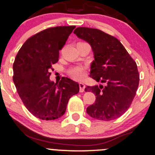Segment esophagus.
<instances>
[{"label": "esophagus", "mask_w": 155, "mask_h": 155, "mask_svg": "<svg viewBox=\"0 0 155 155\" xmlns=\"http://www.w3.org/2000/svg\"><path fill=\"white\" fill-rule=\"evenodd\" d=\"M79 87H80V92H84L85 89V84L84 83H79Z\"/></svg>", "instance_id": "esophagus-1"}]
</instances>
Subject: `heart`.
I'll return each mask as SVG.
<instances>
[{"instance_id":"b5f03b06","label":"heart","mask_w":155,"mask_h":155,"mask_svg":"<svg viewBox=\"0 0 155 155\" xmlns=\"http://www.w3.org/2000/svg\"><path fill=\"white\" fill-rule=\"evenodd\" d=\"M68 74L73 79L76 80V81H81L84 78L85 72H84V69L83 68L74 67L68 71Z\"/></svg>"}]
</instances>
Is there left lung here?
Instances as JSON below:
<instances>
[{"label":"left lung","mask_w":155,"mask_h":155,"mask_svg":"<svg viewBox=\"0 0 155 155\" xmlns=\"http://www.w3.org/2000/svg\"><path fill=\"white\" fill-rule=\"evenodd\" d=\"M74 34L90 45L95 60L90 66V76L97 82L87 87L86 92L95 94L94 104L87 108L93 119L110 121L120 117L130 107L139 86L137 63L122 43L114 36L98 29L78 28Z\"/></svg>","instance_id":"1"}]
</instances>
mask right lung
I'll list each match as a JSON object with an SVG mask.
<instances>
[{
    "instance_id": "1",
    "label": "right lung",
    "mask_w": 155,
    "mask_h": 155,
    "mask_svg": "<svg viewBox=\"0 0 155 155\" xmlns=\"http://www.w3.org/2000/svg\"><path fill=\"white\" fill-rule=\"evenodd\" d=\"M75 26L51 28L31 36L18 51L13 63V82L21 99L32 114L42 120L59 119L67 104L79 92V84L68 78L50 80L51 68L59 59Z\"/></svg>"
}]
</instances>
